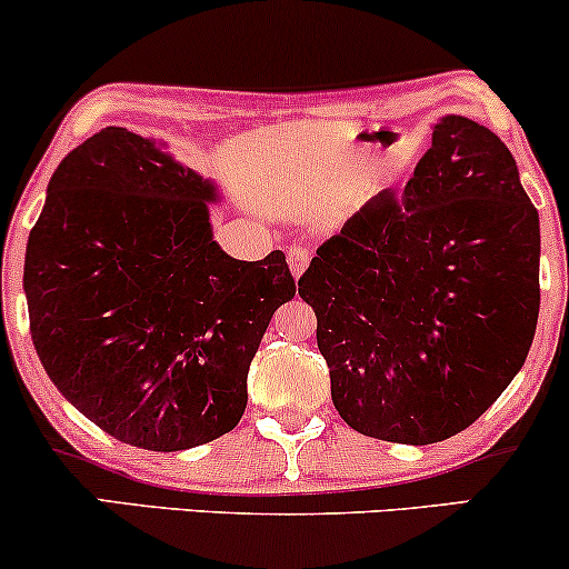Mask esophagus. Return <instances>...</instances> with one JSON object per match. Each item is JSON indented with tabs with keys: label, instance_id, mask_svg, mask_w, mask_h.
Wrapping results in <instances>:
<instances>
[{
	"label": "esophagus",
	"instance_id": "obj_1",
	"mask_svg": "<svg viewBox=\"0 0 569 569\" xmlns=\"http://www.w3.org/2000/svg\"><path fill=\"white\" fill-rule=\"evenodd\" d=\"M307 262H310V251L307 248H291L289 251V267H291V276L293 278H302V272L307 270Z\"/></svg>",
	"mask_w": 569,
	"mask_h": 569
}]
</instances>
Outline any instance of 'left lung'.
Masks as SVG:
<instances>
[{
  "mask_svg": "<svg viewBox=\"0 0 569 569\" xmlns=\"http://www.w3.org/2000/svg\"><path fill=\"white\" fill-rule=\"evenodd\" d=\"M299 297L352 430L411 447L466 430L525 367L540 310V221L506 143L441 117L401 198L382 189L326 240Z\"/></svg>",
  "mask_w": 569,
  "mask_h": 569,
  "instance_id": "left-lung-1",
  "label": "left lung"
}]
</instances>
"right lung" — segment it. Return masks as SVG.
Segmentation results:
<instances>
[{"mask_svg":"<svg viewBox=\"0 0 569 569\" xmlns=\"http://www.w3.org/2000/svg\"><path fill=\"white\" fill-rule=\"evenodd\" d=\"M211 179L166 143L103 128L56 168L29 234L31 339L67 401L117 441L179 452L230 433L272 312L297 293L283 251L213 240Z\"/></svg>","mask_w":569,"mask_h":569,"instance_id":"obj_1","label":"right lung"}]
</instances>
